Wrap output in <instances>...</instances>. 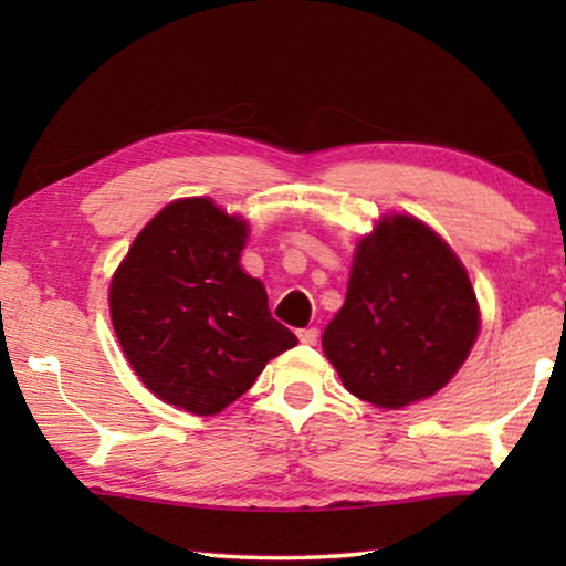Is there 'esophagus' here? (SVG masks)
<instances>
[{
  "instance_id": "esophagus-1",
  "label": "esophagus",
  "mask_w": 566,
  "mask_h": 566,
  "mask_svg": "<svg viewBox=\"0 0 566 566\" xmlns=\"http://www.w3.org/2000/svg\"><path fill=\"white\" fill-rule=\"evenodd\" d=\"M300 342L302 344H310V347H314V344L319 342V332L314 327H306V329H300Z\"/></svg>"
}]
</instances>
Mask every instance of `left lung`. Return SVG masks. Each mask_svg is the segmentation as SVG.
Masks as SVG:
<instances>
[{
	"mask_svg": "<svg viewBox=\"0 0 566 566\" xmlns=\"http://www.w3.org/2000/svg\"><path fill=\"white\" fill-rule=\"evenodd\" d=\"M476 334V294L459 256L424 222L389 214L359 239L322 347L354 397L401 409L437 395Z\"/></svg>",
	"mask_w": 566,
	"mask_h": 566,
	"instance_id": "8db88e82",
	"label": "left lung"
}]
</instances>
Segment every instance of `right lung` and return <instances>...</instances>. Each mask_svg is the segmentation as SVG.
<instances>
[{
  "label": "right lung",
  "mask_w": 566,
  "mask_h": 566,
  "mask_svg": "<svg viewBox=\"0 0 566 566\" xmlns=\"http://www.w3.org/2000/svg\"><path fill=\"white\" fill-rule=\"evenodd\" d=\"M247 237L244 219L209 197L177 199L142 229L112 276L124 357L151 395L191 415L232 405L296 344L272 319L264 284L239 266Z\"/></svg>",
  "instance_id": "obj_1"
}]
</instances>
